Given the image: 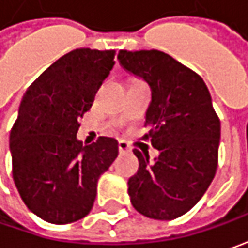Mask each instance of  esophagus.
Instances as JSON below:
<instances>
[{
  "mask_svg": "<svg viewBox=\"0 0 248 248\" xmlns=\"http://www.w3.org/2000/svg\"><path fill=\"white\" fill-rule=\"evenodd\" d=\"M118 148H119V152H121V154H124V152H130V150H132V148H130V145H129V144H127V142L124 140H121L119 142H118Z\"/></svg>",
  "mask_w": 248,
  "mask_h": 248,
  "instance_id": "esophagus-1",
  "label": "esophagus"
}]
</instances>
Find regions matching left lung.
<instances>
[{
    "instance_id": "left-lung-1",
    "label": "left lung",
    "mask_w": 248,
    "mask_h": 248,
    "mask_svg": "<svg viewBox=\"0 0 248 248\" xmlns=\"http://www.w3.org/2000/svg\"><path fill=\"white\" fill-rule=\"evenodd\" d=\"M119 64L151 88L145 112L159 156L134 150L137 174L129 178L133 207L154 219L181 217L201 201L218 163L221 124L201 77L159 50H119Z\"/></svg>"
}]
</instances>
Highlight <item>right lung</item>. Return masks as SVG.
I'll list each match as a JSON object with an SVG mask.
<instances>
[{
  "mask_svg": "<svg viewBox=\"0 0 248 248\" xmlns=\"http://www.w3.org/2000/svg\"><path fill=\"white\" fill-rule=\"evenodd\" d=\"M115 50L75 49L31 83L13 124L9 148L15 185L24 204L44 221L63 225L86 217L97 181L118 156V141L77 139L78 119L89 111L115 64Z\"/></svg>",
  "mask_w": 248,
  "mask_h": 248,
  "instance_id": "obj_1",
  "label": "right lung"
}]
</instances>
